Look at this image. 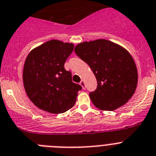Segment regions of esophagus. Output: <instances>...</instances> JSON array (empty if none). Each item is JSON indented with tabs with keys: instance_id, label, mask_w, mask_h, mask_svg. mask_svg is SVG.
Here are the masks:
<instances>
[{
	"instance_id": "obj_1",
	"label": "esophagus",
	"mask_w": 156,
	"mask_h": 156,
	"mask_svg": "<svg viewBox=\"0 0 156 156\" xmlns=\"http://www.w3.org/2000/svg\"><path fill=\"white\" fill-rule=\"evenodd\" d=\"M80 85L82 86V89H86V86H85V82H84L83 80H82V81H81V82H80Z\"/></svg>"
}]
</instances>
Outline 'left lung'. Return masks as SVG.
<instances>
[{
    "label": "left lung",
    "mask_w": 156,
    "mask_h": 156,
    "mask_svg": "<svg viewBox=\"0 0 156 156\" xmlns=\"http://www.w3.org/2000/svg\"><path fill=\"white\" fill-rule=\"evenodd\" d=\"M74 52L89 65L97 78V87L89 93V97L97 108L114 111L132 97L137 85V70L125 48L99 39L78 44Z\"/></svg>",
    "instance_id": "obj_1"
}]
</instances>
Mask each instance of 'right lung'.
I'll return each instance as SVG.
<instances>
[{"mask_svg": "<svg viewBox=\"0 0 156 156\" xmlns=\"http://www.w3.org/2000/svg\"><path fill=\"white\" fill-rule=\"evenodd\" d=\"M74 44L52 40L31 51L24 63L23 79L26 93L34 105L49 113L60 114L72 108L82 89L72 82L64 63Z\"/></svg>", "mask_w": 156, "mask_h": 156, "instance_id": "obj_1", "label": "right lung"}]
</instances>
